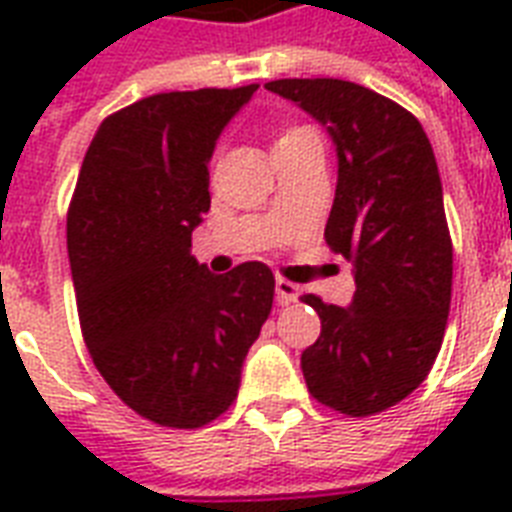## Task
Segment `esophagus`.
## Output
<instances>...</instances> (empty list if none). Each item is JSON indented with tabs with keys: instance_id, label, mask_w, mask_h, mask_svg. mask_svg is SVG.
Here are the masks:
<instances>
[{
	"instance_id": "1",
	"label": "esophagus",
	"mask_w": 512,
	"mask_h": 512,
	"mask_svg": "<svg viewBox=\"0 0 512 512\" xmlns=\"http://www.w3.org/2000/svg\"><path fill=\"white\" fill-rule=\"evenodd\" d=\"M297 297H300V287H297L295 281L289 279H276V303L284 308V305L297 303Z\"/></svg>"
}]
</instances>
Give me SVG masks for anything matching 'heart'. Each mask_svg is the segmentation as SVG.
Returning a JSON list of instances; mask_svg holds the SVG:
<instances>
[{
  "label": "heart",
  "instance_id": "obj_1",
  "mask_svg": "<svg viewBox=\"0 0 512 512\" xmlns=\"http://www.w3.org/2000/svg\"><path fill=\"white\" fill-rule=\"evenodd\" d=\"M308 135H313V132L305 130V127H287V130L279 132V138H276V148L287 146V143H295V140H300V138H308Z\"/></svg>",
  "mask_w": 512,
  "mask_h": 512
}]
</instances>
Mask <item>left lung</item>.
Instances as JSON below:
<instances>
[{
    "label": "left lung",
    "mask_w": 512,
    "mask_h": 512,
    "mask_svg": "<svg viewBox=\"0 0 512 512\" xmlns=\"http://www.w3.org/2000/svg\"><path fill=\"white\" fill-rule=\"evenodd\" d=\"M268 90L327 124L337 191L324 239L356 273L350 308L303 295L321 335L303 350L319 404L369 417L404 401L433 369L452 303V236L422 124L380 92L342 79H276Z\"/></svg>",
    "instance_id": "left-lung-1"
}]
</instances>
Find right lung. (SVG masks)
Here are the masks:
<instances>
[{
    "instance_id": "add662e5",
    "label": "right lung",
    "mask_w": 512,
    "mask_h": 512,
    "mask_svg": "<svg viewBox=\"0 0 512 512\" xmlns=\"http://www.w3.org/2000/svg\"><path fill=\"white\" fill-rule=\"evenodd\" d=\"M255 90L159 92L103 119L68 207L87 350L116 396L164 428H204L228 412L271 313L268 265L215 276L191 255L215 140Z\"/></svg>"
}]
</instances>
